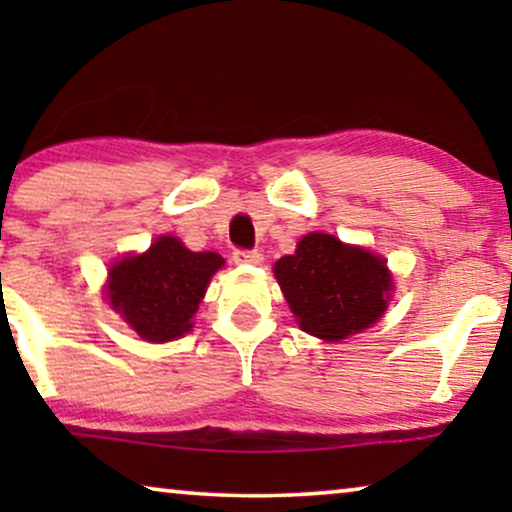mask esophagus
<instances>
[{"label":"esophagus","mask_w":512,"mask_h":512,"mask_svg":"<svg viewBox=\"0 0 512 512\" xmlns=\"http://www.w3.org/2000/svg\"><path fill=\"white\" fill-rule=\"evenodd\" d=\"M233 261L237 265H261L263 254L258 249H233Z\"/></svg>","instance_id":"1"}]
</instances>
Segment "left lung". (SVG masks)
I'll return each instance as SVG.
<instances>
[{
  "label": "left lung",
  "mask_w": 512,
  "mask_h": 512,
  "mask_svg": "<svg viewBox=\"0 0 512 512\" xmlns=\"http://www.w3.org/2000/svg\"><path fill=\"white\" fill-rule=\"evenodd\" d=\"M275 277L300 328L328 342L375 324L391 291L384 258L326 233L305 235L296 254L275 263Z\"/></svg>",
  "instance_id": "obj_1"
}]
</instances>
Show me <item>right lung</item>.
I'll return each mask as SVG.
<instances>
[{"mask_svg": "<svg viewBox=\"0 0 512 512\" xmlns=\"http://www.w3.org/2000/svg\"><path fill=\"white\" fill-rule=\"evenodd\" d=\"M223 265L214 251H188L163 235L142 256H128L109 272V303L139 338L167 342L191 331L209 277Z\"/></svg>", "mask_w": 512, "mask_h": 512, "instance_id": "add662e5", "label": "right lung"}]
</instances>
